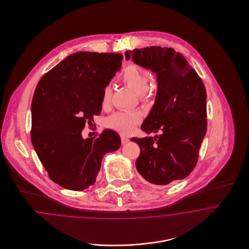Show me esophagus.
<instances>
[{
	"mask_svg": "<svg viewBox=\"0 0 249 249\" xmlns=\"http://www.w3.org/2000/svg\"><path fill=\"white\" fill-rule=\"evenodd\" d=\"M127 142H129V139H128L126 136L121 135V143H122V144H126Z\"/></svg>",
	"mask_w": 249,
	"mask_h": 249,
	"instance_id": "1",
	"label": "esophagus"
}]
</instances>
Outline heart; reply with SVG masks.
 <instances>
[{
	"mask_svg": "<svg viewBox=\"0 0 249 249\" xmlns=\"http://www.w3.org/2000/svg\"><path fill=\"white\" fill-rule=\"evenodd\" d=\"M151 79V74L143 71L135 64L129 65L123 72L122 80L131 89L139 95L141 101H146L149 97L148 85ZM112 97V88L107 85L103 90V106H107ZM141 116L135 112H118L107 118V125L109 128L120 131L125 134H130L135 130L136 126L141 122Z\"/></svg>",
	"mask_w": 249,
	"mask_h": 249,
	"instance_id": "obj_1",
	"label": "heart"
}]
</instances>
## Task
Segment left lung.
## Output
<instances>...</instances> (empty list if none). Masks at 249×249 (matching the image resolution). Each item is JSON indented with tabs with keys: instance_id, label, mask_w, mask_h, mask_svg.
I'll return each mask as SVG.
<instances>
[{
	"instance_id": "obj_1",
	"label": "left lung",
	"mask_w": 249,
	"mask_h": 249,
	"mask_svg": "<svg viewBox=\"0 0 249 249\" xmlns=\"http://www.w3.org/2000/svg\"><path fill=\"white\" fill-rule=\"evenodd\" d=\"M126 59L157 73L153 108L144 119L153 137L131 138L141 149L135 165L147 182L164 186L194 170L207 129L206 90L201 77L173 48L149 47L125 52Z\"/></svg>"
}]
</instances>
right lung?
I'll use <instances>...</instances> for the list:
<instances>
[{"instance_id":"add662e5","label":"right lung","mask_w":249,"mask_h":249,"mask_svg":"<svg viewBox=\"0 0 249 249\" xmlns=\"http://www.w3.org/2000/svg\"><path fill=\"white\" fill-rule=\"evenodd\" d=\"M119 53L77 52L46 72L32 103L31 139L49 178L67 190L92 186L104 155L119 149L112 130L83 139L86 122L102 110L103 90L119 71Z\"/></svg>"}]
</instances>
